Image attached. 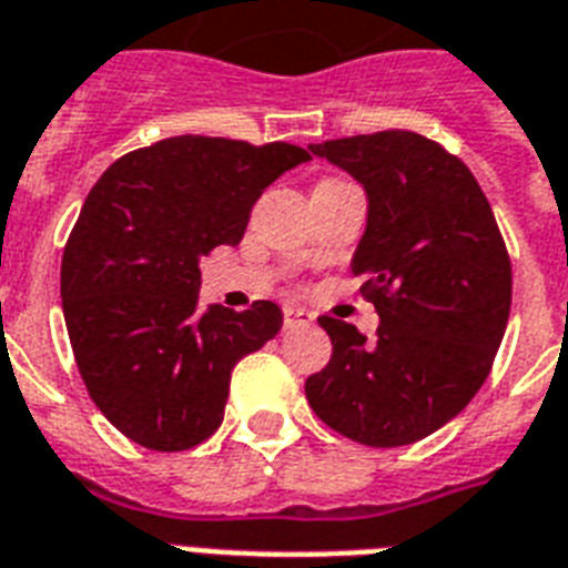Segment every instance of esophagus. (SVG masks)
Here are the masks:
<instances>
[{"mask_svg": "<svg viewBox=\"0 0 568 568\" xmlns=\"http://www.w3.org/2000/svg\"><path fill=\"white\" fill-rule=\"evenodd\" d=\"M315 318L306 310H297V306H285V327L292 331V327H310Z\"/></svg>", "mask_w": 568, "mask_h": 568, "instance_id": "1", "label": "esophagus"}]
</instances>
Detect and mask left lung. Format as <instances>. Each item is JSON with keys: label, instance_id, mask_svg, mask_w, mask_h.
Segmentation results:
<instances>
[{"label": "left lung", "instance_id": "obj_1", "mask_svg": "<svg viewBox=\"0 0 568 568\" xmlns=\"http://www.w3.org/2000/svg\"><path fill=\"white\" fill-rule=\"evenodd\" d=\"M366 193L354 276L378 310V336L322 315L331 363L306 378L318 417L366 447L423 440L483 387L504 339L513 267L474 172L410 130L310 145Z\"/></svg>", "mask_w": 568, "mask_h": 568}]
</instances>
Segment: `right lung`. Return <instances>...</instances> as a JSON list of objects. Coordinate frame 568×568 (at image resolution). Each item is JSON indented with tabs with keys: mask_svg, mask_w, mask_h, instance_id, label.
<instances>
[{
	"mask_svg": "<svg viewBox=\"0 0 568 568\" xmlns=\"http://www.w3.org/2000/svg\"><path fill=\"white\" fill-rule=\"evenodd\" d=\"M310 151L172 136L115 160L62 255L73 357L103 417L140 447L179 453L211 438L241 357L283 327V310H199V262L241 244L255 199Z\"/></svg>",
	"mask_w": 568,
	"mask_h": 568,
	"instance_id": "1",
	"label": "right lung"
}]
</instances>
